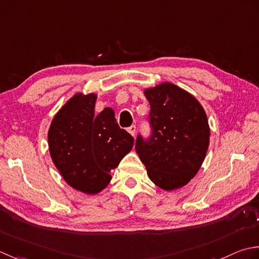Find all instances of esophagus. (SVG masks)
Wrapping results in <instances>:
<instances>
[{
  "label": "esophagus",
  "mask_w": 259,
  "mask_h": 259,
  "mask_svg": "<svg viewBox=\"0 0 259 259\" xmlns=\"http://www.w3.org/2000/svg\"><path fill=\"white\" fill-rule=\"evenodd\" d=\"M128 133L132 135V136H135V133H136V126L135 125H132L130 126V127L127 128Z\"/></svg>",
  "instance_id": "1"
}]
</instances>
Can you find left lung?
Listing matches in <instances>:
<instances>
[{
  "label": "left lung",
  "instance_id": "obj_1",
  "mask_svg": "<svg viewBox=\"0 0 259 259\" xmlns=\"http://www.w3.org/2000/svg\"><path fill=\"white\" fill-rule=\"evenodd\" d=\"M151 135H137L135 150L153 183L170 191L199 171L207 154L210 130L202 106L191 94L165 82L146 89Z\"/></svg>",
  "mask_w": 259,
  "mask_h": 259
}]
</instances>
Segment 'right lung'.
<instances>
[{
	"mask_svg": "<svg viewBox=\"0 0 259 259\" xmlns=\"http://www.w3.org/2000/svg\"><path fill=\"white\" fill-rule=\"evenodd\" d=\"M95 94H77L54 117L48 133L51 159L73 189L96 194L110 171L131 152L134 139L116 122L113 109L95 114Z\"/></svg>",
	"mask_w": 259,
	"mask_h": 259,
	"instance_id": "1",
	"label": "right lung"
}]
</instances>
